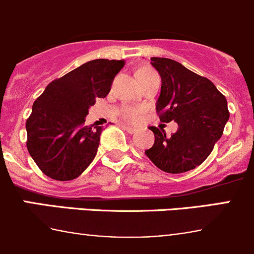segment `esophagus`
Here are the masks:
<instances>
[{
  "label": "esophagus",
  "mask_w": 254,
  "mask_h": 254,
  "mask_svg": "<svg viewBox=\"0 0 254 254\" xmlns=\"http://www.w3.org/2000/svg\"><path fill=\"white\" fill-rule=\"evenodd\" d=\"M123 129H124V130H127V131L129 132V134H135V132L137 131V130L135 129V127H127V125H123Z\"/></svg>",
  "instance_id": "esophagus-1"
}]
</instances>
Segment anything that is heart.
I'll return each instance as SVG.
<instances>
[{
    "label": "heart",
    "mask_w": 254,
    "mask_h": 254,
    "mask_svg": "<svg viewBox=\"0 0 254 254\" xmlns=\"http://www.w3.org/2000/svg\"><path fill=\"white\" fill-rule=\"evenodd\" d=\"M152 75H157V73L155 72V71L152 70V68L150 67H142L140 68L139 71H137L136 76L139 79H143L146 77H148V76H152ZM122 117L124 118V119L129 120V122L131 123H137L141 120L142 115L145 114V108H135V107H124V108L122 109Z\"/></svg>",
    "instance_id": "heart-1"
}]
</instances>
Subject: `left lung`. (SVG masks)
Returning <instances> with one entry per match:
<instances>
[{
  "label": "left lung",
  "instance_id": "obj_1",
  "mask_svg": "<svg viewBox=\"0 0 254 254\" xmlns=\"http://www.w3.org/2000/svg\"><path fill=\"white\" fill-rule=\"evenodd\" d=\"M151 61L162 79L156 111L161 122H177L178 130L167 136L162 127H151L155 142L145 153L165 172H187L201 165L221 137L230 117L227 101L210 79L172 59Z\"/></svg>",
  "mask_w": 254,
  "mask_h": 254
}]
</instances>
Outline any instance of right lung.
<instances>
[{
	"label": "right lung",
	"instance_id": "add662e5",
	"mask_svg": "<svg viewBox=\"0 0 254 254\" xmlns=\"http://www.w3.org/2000/svg\"><path fill=\"white\" fill-rule=\"evenodd\" d=\"M124 60L97 59L54 79L35 99L25 123L27 148L45 176L71 181L93 161L102 127L86 125L88 108L104 98Z\"/></svg>",
	"mask_w": 254,
	"mask_h": 254
}]
</instances>
